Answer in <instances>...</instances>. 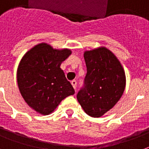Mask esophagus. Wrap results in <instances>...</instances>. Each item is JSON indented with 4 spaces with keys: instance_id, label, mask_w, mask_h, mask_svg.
Returning <instances> with one entry per match:
<instances>
[{
    "instance_id": "esophagus-1",
    "label": "esophagus",
    "mask_w": 149,
    "mask_h": 149,
    "mask_svg": "<svg viewBox=\"0 0 149 149\" xmlns=\"http://www.w3.org/2000/svg\"><path fill=\"white\" fill-rule=\"evenodd\" d=\"M71 84H72V86H73V88H74L75 91H76V90H77V82L76 81V80H72V81H71Z\"/></svg>"
}]
</instances>
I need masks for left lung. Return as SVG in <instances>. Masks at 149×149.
<instances>
[{"label":"left lung","instance_id":"obj_1","mask_svg":"<svg viewBox=\"0 0 149 149\" xmlns=\"http://www.w3.org/2000/svg\"><path fill=\"white\" fill-rule=\"evenodd\" d=\"M86 74L77 93L78 102L89 116L99 118L111 110L125 88V73L117 57L101 47L84 52Z\"/></svg>","mask_w":149,"mask_h":149}]
</instances>
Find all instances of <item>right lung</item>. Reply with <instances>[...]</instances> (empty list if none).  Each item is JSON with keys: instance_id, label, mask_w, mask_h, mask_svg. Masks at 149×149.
I'll use <instances>...</instances> for the list:
<instances>
[{"instance_id": "obj_1", "label": "right lung", "mask_w": 149, "mask_h": 149, "mask_svg": "<svg viewBox=\"0 0 149 149\" xmlns=\"http://www.w3.org/2000/svg\"><path fill=\"white\" fill-rule=\"evenodd\" d=\"M70 55V49H54L41 43L22 58L17 68L18 88L28 105L38 113L49 114L63 99L75 93L60 68Z\"/></svg>"}]
</instances>
